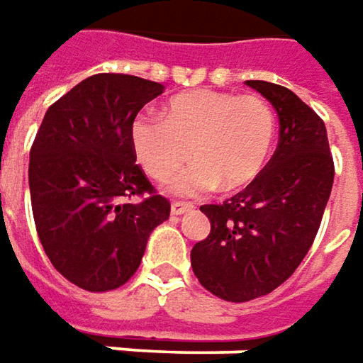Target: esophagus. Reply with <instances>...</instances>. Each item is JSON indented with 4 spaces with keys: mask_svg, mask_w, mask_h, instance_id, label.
<instances>
[{
    "mask_svg": "<svg viewBox=\"0 0 363 363\" xmlns=\"http://www.w3.org/2000/svg\"><path fill=\"white\" fill-rule=\"evenodd\" d=\"M191 209H193L191 203H181V201H174V203L170 205V213H172V215H184V213H189Z\"/></svg>",
    "mask_w": 363,
    "mask_h": 363,
    "instance_id": "34e87169",
    "label": "esophagus"
}]
</instances>
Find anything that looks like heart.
<instances>
[{"instance_id":"b5f03b06","label":"heart","mask_w":363,"mask_h":363,"mask_svg":"<svg viewBox=\"0 0 363 363\" xmlns=\"http://www.w3.org/2000/svg\"><path fill=\"white\" fill-rule=\"evenodd\" d=\"M272 135L274 116L262 97L211 89L172 97L162 118L142 113L130 128L135 158L152 179L170 177L191 148L195 162L166 184L182 197L247 184L260 172Z\"/></svg>"}]
</instances>
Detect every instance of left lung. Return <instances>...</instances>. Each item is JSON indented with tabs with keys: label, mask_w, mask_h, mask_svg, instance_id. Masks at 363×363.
<instances>
[{
	"label": "left lung",
	"mask_w": 363,
	"mask_h": 363,
	"mask_svg": "<svg viewBox=\"0 0 363 363\" xmlns=\"http://www.w3.org/2000/svg\"><path fill=\"white\" fill-rule=\"evenodd\" d=\"M245 85L276 109L278 146L244 191L201 207L211 231L191 250L199 282L231 303L264 296L291 278L315 242L335 177L323 119L291 89Z\"/></svg>",
	"instance_id": "left-lung-1"
}]
</instances>
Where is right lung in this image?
<instances>
[{
    "label": "right lung",
    "mask_w": 363,
    "mask_h": 363,
    "mask_svg": "<svg viewBox=\"0 0 363 363\" xmlns=\"http://www.w3.org/2000/svg\"><path fill=\"white\" fill-rule=\"evenodd\" d=\"M164 85L101 72L52 103L30 150V197L40 244L56 270L89 292L135 274L152 229L170 215L135 164L130 128ZM140 196L142 201H130Z\"/></svg>",
    "instance_id": "add662e5"
}]
</instances>
